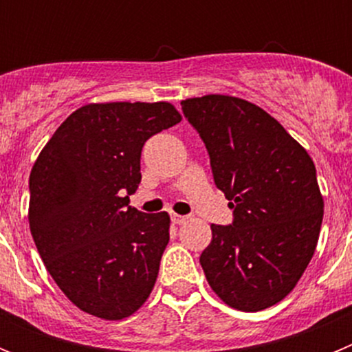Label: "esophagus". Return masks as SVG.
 <instances>
[{"instance_id": "34e87169", "label": "esophagus", "mask_w": 352, "mask_h": 352, "mask_svg": "<svg viewBox=\"0 0 352 352\" xmlns=\"http://www.w3.org/2000/svg\"><path fill=\"white\" fill-rule=\"evenodd\" d=\"M170 220H173V223H176V226H182V223L186 222V217H183V214L173 213V214H170Z\"/></svg>"}]
</instances>
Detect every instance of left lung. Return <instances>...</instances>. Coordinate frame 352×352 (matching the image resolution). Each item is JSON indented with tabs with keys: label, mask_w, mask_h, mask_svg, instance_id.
I'll return each mask as SVG.
<instances>
[{
	"label": "left lung",
	"mask_w": 352,
	"mask_h": 352,
	"mask_svg": "<svg viewBox=\"0 0 352 352\" xmlns=\"http://www.w3.org/2000/svg\"><path fill=\"white\" fill-rule=\"evenodd\" d=\"M210 153L214 185L234 210L211 223L201 266L214 294L243 312L284 300L309 266L324 201L307 149L264 109L229 95L182 100Z\"/></svg>",
	"instance_id": "left-lung-1"
}]
</instances>
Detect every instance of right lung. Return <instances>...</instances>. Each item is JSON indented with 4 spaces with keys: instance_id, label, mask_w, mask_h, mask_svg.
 Returning a JSON list of instances; mask_svg holds the SVG:
<instances>
[{
    "instance_id": "1",
    "label": "right lung",
    "mask_w": 352,
    "mask_h": 352,
    "mask_svg": "<svg viewBox=\"0 0 352 352\" xmlns=\"http://www.w3.org/2000/svg\"><path fill=\"white\" fill-rule=\"evenodd\" d=\"M182 121L169 102L77 109L43 146L30 174V220L43 264L82 312L120 321L155 287L169 243L167 211L129 206L151 135Z\"/></svg>"
}]
</instances>
